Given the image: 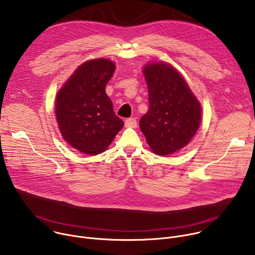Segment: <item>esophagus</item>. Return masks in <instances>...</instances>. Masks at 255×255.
<instances>
[{"mask_svg":"<svg viewBox=\"0 0 255 255\" xmlns=\"http://www.w3.org/2000/svg\"><path fill=\"white\" fill-rule=\"evenodd\" d=\"M137 126V121L135 118H128L125 121V127H129V128H135Z\"/></svg>","mask_w":255,"mask_h":255,"instance_id":"esophagus-1","label":"esophagus"}]
</instances>
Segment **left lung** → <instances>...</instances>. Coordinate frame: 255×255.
<instances>
[{
    "instance_id": "1",
    "label": "left lung",
    "mask_w": 255,
    "mask_h": 255,
    "mask_svg": "<svg viewBox=\"0 0 255 255\" xmlns=\"http://www.w3.org/2000/svg\"><path fill=\"white\" fill-rule=\"evenodd\" d=\"M143 75L149 109L139 126L151 150L168 155L185 147L198 131L202 108L186 80L169 63H147Z\"/></svg>"
}]
</instances>
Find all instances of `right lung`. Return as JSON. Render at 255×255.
<instances>
[{
  "instance_id": "add662e5",
  "label": "right lung",
  "mask_w": 255,
  "mask_h": 255,
  "mask_svg": "<svg viewBox=\"0 0 255 255\" xmlns=\"http://www.w3.org/2000/svg\"><path fill=\"white\" fill-rule=\"evenodd\" d=\"M115 63L97 58L81 64L58 91L55 116L63 139L85 154L104 152L123 128L105 88Z\"/></svg>"
}]
</instances>
